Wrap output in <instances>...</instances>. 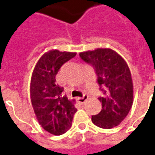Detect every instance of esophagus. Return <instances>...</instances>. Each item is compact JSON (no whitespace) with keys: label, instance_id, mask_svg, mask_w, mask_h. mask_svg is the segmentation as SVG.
Segmentation results:
<instances>
[{"label":"esophagus","instance_id":"1","mask_svg":"<svg viewBox=\"0 0 155 155\" xmlns=\"http://www.w3.org/2000/svg\"><path fill=\"white\" fill-rule=\"evenodd\" d=\"M77 99V102L79 103L80 104H84V103H85V101L88 99V95H84L82 98H76Z\"/></svg>","mask_w":155,"mask_h":155}]
</instances>
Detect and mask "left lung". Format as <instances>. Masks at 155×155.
I'll use <instances>...</instances> for the list:
<instances>
[{
    "label": "left lung",
    "mask_w": 155,
    "mask_h": 155,
    "mask_svg": "<svg viewBox=\"0 0 155 155\" xmlns=\"http://www.w3.org/2000/svg\"><path fill=\"white\" fill-rule=\"evenodd\" d=\"M80 57L94 68L104 92V96L98 98L102 110L92 116L93 123L104 129L118 126L129 113L134 100L132 78L127 63L111 48L82 51Z\"/></svg>",
    "instance_id": "8db88e82"
}]
</instances>
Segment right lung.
I'll return each mask as SVG.
<instances>
[{
    "label": "right lung",
    "mask_w": 155,
    "mask_h": 155,
    "mask_svg": "<svg viewBox=\"0 0 155 155\" xmlns=\"http://www.w3.org/2000/svg\"><path fill=\"white\" fill-rule=\"evenodd\" d=\"M76 52L47 51L34 66L30 82V99L34 114L41 127L55 136H60L71 128L77 109L75 100L62 94L63 88L56 84V75L61 66Z\"/></svg>",
    "instance_id": "add662e5"
}]
</instances>
